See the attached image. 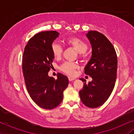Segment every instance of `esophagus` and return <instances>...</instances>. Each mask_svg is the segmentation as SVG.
I'll return each instance as SVG.
<instances>
[{
  "instance_id": "1",
  "label": "esophagus",
  "mask_w": 134,
  "mask_h": 134,
  "mask_svg": "<svg viewBox=\"0 0 134 134\" xmlns=\"http://www.w3.org/2000/svg\"><path fill=\"white\" fill-rule=\"evenodd\" d=\"M75 79H74V78L70 77H69V81H70V82H71V81H74Z\"/></svg>"
}]
</instances>
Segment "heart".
<instances>
[{
  "label": "heart",
  "instance_id": "obj_1",
  "mask_svg": "<svg viewBox=\"0 0 134 134\" xmlns=\"http://www.w3.org/2000/svg\"><path fill=\"white\" fill-rule=\"evenodd\" d=\"M65 43L69 47H71L74 50H76L81 57H82L84 55V53L87 48L86 43L82 39L76 36H71V37L68 38L65 40ZM51 50L53 57L56 59L60 57L63 53L62 46L56 41L52 43ZM77 67V65L74 63L67 62L64 63L60 66V70L69 76H74L75 74V70Z\"/></svg>",
  "mask_w": 134,
  "mask_h": 134
}]
</instances>
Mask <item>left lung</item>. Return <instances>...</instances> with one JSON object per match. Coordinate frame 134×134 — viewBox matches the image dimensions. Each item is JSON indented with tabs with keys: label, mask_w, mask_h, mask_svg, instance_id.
I'll return each mask as SVG.
<instances>
[{
	"label": "left lung",
	"mask_w": 134,
	"mask_h": 134,
	"mask_svg": "<svg viewBox=\"0 0 134 134\" xmlns=\"http://www.w3.org/2000/svg\"><path fill=\"white\" fill-rule=\"evenodd\" d=\"M92 47V55L84 68V73L93 81L86 84L79 91L82 103L91 108L103 104L114 88L117 71V56L108 38L96 31H90L86 35Z\"/></svg>",
	"instance_id": "obj_1"
}]
</instances>
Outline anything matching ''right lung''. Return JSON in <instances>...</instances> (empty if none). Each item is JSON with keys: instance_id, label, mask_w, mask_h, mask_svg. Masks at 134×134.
<instances>
[{"instance_id": "add662e5", "label": "right lung", "mask_w": 134, "mask_h": 134, "mask_svg": "<svg viewBox=\"0 0 134 134\" xmlns=\"http://www.w3.org/2000/svg\"><path fill=\"white\" fill-rule=\"evenodd\" d=\"M58 36L56 31L36 34L28 41L23 53V72L27 91L35 103L47 110L60 104L69 84L67 76L58 73L55 80L48 73L54 59L51 45Z\"/></svg>"}]
</instances>
